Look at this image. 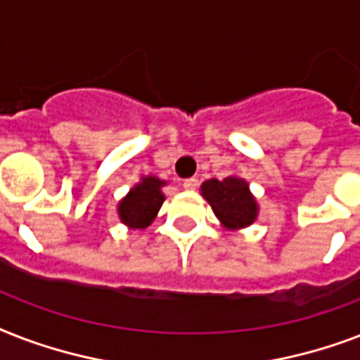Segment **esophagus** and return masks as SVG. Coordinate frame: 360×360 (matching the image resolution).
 <instances>
[{
	"label": "esophagus",
	"mask_w": 360,
	"mask_h": 360,
	"mask_svg": "<svg viewBox=\"0 0 360 360\" xmlns=\"http://www.w3.org/2000/svg\"><path fill=\"white\" fill-rule=\"evenodd\" d=\"M183 186H185V188H196L198 179L196 177H188V179L183 181Z\"/></svg>",
	"instance_id": "1"
}]
</instances>
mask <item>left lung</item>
Here are the masks:
<instances>
[{
    "label": "left lung",
    "mask_w": 360,
    "mask_h": 360,
    "mask_svg": "<svg viewBox=\"0 0 360 360\" xmlns=\"http://www.w3.org/2000/svg\"><path fill=\"white\" fill-rule=\"evenodd\" d=\"M202 194L226 228H245L256 219L257 205L245 179H209L202 185Z\"/></svg>",
    "instance_id": "left-lung-1"
}]
</instances>
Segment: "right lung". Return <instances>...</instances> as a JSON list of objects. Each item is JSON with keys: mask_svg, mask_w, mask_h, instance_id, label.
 Returning <instances> with one entry per match:
<instances>
[{"mask_svg": "<svg viewBox=\"0 0 360 360\" xmlns=\"http://www.w3.org/2000/svg\"><path fill=\"white\" fill-rule=\"evenodd\" d=\"M162 185L164 181L157 177H146L129 192V196L120 203V217L124 224H129L130 228H146L151 224L158 209L162 207Z\"/></svg>", "mask_w": 360, "mask_h": 360, "instance_id": "obj_1", "label": "right lung"}]
</instances>
